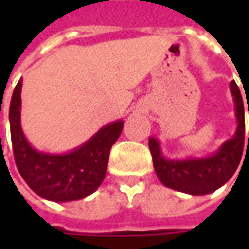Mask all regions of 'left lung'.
<instances>
[{"label":"left lung","mask_w":249,"mask_h":249,"mask_svg":"<svg viewBox=\"0 0 249 249\" xmlns=\"http://www.w3.org/2000/svg\"><path fill=\"white\" fill-rule=\"evenodd\" d=\"M230 92L234 101L237 129L233 137L226 140L213 154L183 159L166 158L162 152L159 140L149 137L148 145L154 160V169L163 186L191 196H205L225 186L234 175L244 149L245 118L243 97L234 80L230 82Z\"/></svg>","instance_id":"1"}]
</instances>
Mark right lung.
Here are the masks:
<instances>
[{"instance_id":"1","label":"right lung","mask_w":249,"mask_h":249,"mask_svg":"<svg viewBox=\"0 0 249 249\" xmlns=\"http://www.w3.org/2000/svg\"><path fill=\"white\" fill-rule=\"evenodd\" d=\"M22 82L15 87L9 105L11 139L15 162L27 186L37 196L53 202H71L92 194L108 167L109 151L123 130V120L102 126L92 137L77 148L51 154L36 149L27 141L20 124Z\"/></svg>"}]
</instances>
